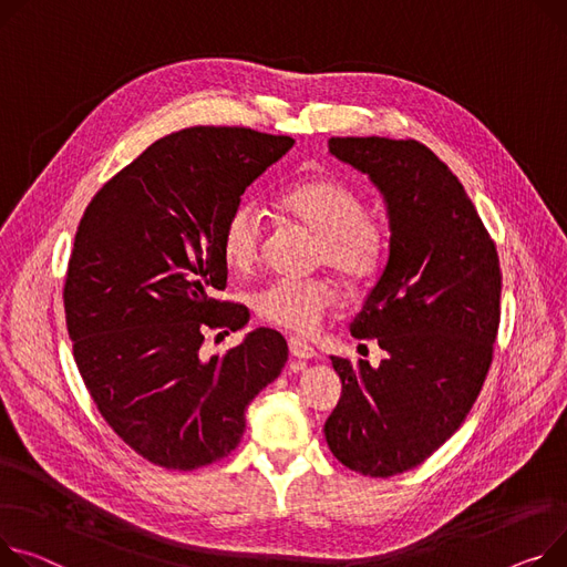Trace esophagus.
Returning <instances> with one entry per match:
<instances>
[{"label":"esophagus","mask_w":567,"mask_h":567,"mask_svg":"<svg viewBox=\"0 0 567 567\" xmlns=\"http://www.w3.org/2000/svg\"><path fill=\"white\" fill-rule=\"evenodd\" d=\"M289 351L298 360H312L317 355V351L308 342H303V339H298V337L289 339Z\"/></svg>","instance_id":"1"}]
</instances>
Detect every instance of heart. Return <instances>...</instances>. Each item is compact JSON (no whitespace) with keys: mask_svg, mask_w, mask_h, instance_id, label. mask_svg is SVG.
Instances as JSON below:
<instances>
[{"mask_svg":"<svg viewBox=\"0 0 567 567\" xmlns=\"http://www.w3.org/2000/svg\"><path fill=\"white\" fill-rule=\"evenodd\" d=\"M278 212L319 237V261L347 280H362L379 267L385 230L364 214V200L342 179L310 177L287 186ZM264 218L252 203L237 205L220 233V252L233 271H250L261 257ZM334 303L326 280H274L255 293L257 315L278 328L308 334Z\"/></svg>","mask_w":567,"mask_h":567,"instance_id":"heart-1","label":"heart"}]
</instances>
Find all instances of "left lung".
<instances>
[{"label":"left lung","mask_w":567,"mask_h":567,"mask_svg":"<svg viewBox=\"0 0 567 567\" xmlns=\"http://www.w3.org/2000/svg\"><path fill=\"white\" fill-rule=\"evenodd\" d=\"M328 150L381 192L390 255L351 323L385 360L330 358L342 396L323 433L349 470L392 476L454 435L483 388L499 328V257L458 177L420 141L337 136Z\"/></svg>","instance_id":"8db88e82"}]
</instances>
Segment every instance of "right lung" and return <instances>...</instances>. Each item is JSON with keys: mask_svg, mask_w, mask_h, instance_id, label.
I'll list each match as a JSON object with an SVG mask.
<instances>
[{"mask_svg": "<svg viewBox=\"0 0 567 567\" xmlns=\"http://www.w3.org/2000/svg\"><path fill=\"white\" fill-rule=\"evenodd\" d=\"M293 145L244 127H186L113 175L74 235L63 303L74 362L106 424L145 461L198 470L239 444L248 403L289 355L255 328L203 358L207 330H239L220 303V233L246 188ZM220 334V332H218Z\"/></svg>", "mask_w": 567, "mask_h": 567, "instance_id": "obj_1", "label": "right lung"}]
</instances>
